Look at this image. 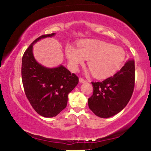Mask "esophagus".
I'll use <instances>...</instances> for the list:
<instances>
[{
	"mask_svg": "<svg viewBox=\"0 0 151 151\" xmlns=\"http://www.w3.org/2000/svg\"><path fill=\"white\" fill-rule=\"evenodd\" d=\"M79 81H80L81 83H84V82H86V80L85 79H84L83 77H80L79 78Z\"/></svg>",
	"mask_w": 151,
	"mask_h": 151,
	"instance_id": "esophagus-1",
	"label": "esophagus"
}]
</instances>
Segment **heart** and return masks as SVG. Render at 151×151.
<instances>
[{"label":"heart","mask_w":151,"mask_h":151,"mask_svg":"<svg viewBox=\"0 0 151 151\" xmlns=\"http://www.w3.org/2000/svg\"><path fill=\"white\" fill-rule=\"evenodd\" d=\"M78 47L68 46L66 55L71 67L77 70L88 60L91 73L97 78H105L116 72L125 59V52L121 47L96 40H84L78 42Z\"/></svg>","instance_id":"heart-1"}]
</instances>
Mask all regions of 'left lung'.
I'll return each mask as SVG.
<instances>
[{"mask_svg": "<svg viewBox=\"0 0 151 151\" xmlns=\"http://www.w3.org/2000/svg\"><path fill=\"white\" fill-rule=\"evenodd\" d=\"M93 94L88 105L99 117L109 118L120 112L132 96L135 86V62L130 59L119 72L102 81H92Z\"/></svg>", "mask_w": 151, "mask_h": 151, "instance_id": "left-lung-1", "label": "left lung"}]
</instances>
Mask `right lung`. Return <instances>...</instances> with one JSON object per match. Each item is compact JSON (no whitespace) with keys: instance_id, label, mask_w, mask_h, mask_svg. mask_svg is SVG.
I'll return each instance as SVG.
<instances>
[{"instance_id":"add662e5","label":"right lung","mask_w":151,"mask_h":151,"mask_svg":"<svg viewBox=\"0 0 151 151\" xmlns=\"http://www.w3.org/2000/svg\"><path fill=\"white\" fill-rule=\"evenodd\" d=\"M55 35H43L35 40L22 58V81L26 97L37 114L47 118L55 116L66 108L69 93L79 83V77L62 65L46 68L35 60L32 45Z\"/></svg>"}]
</instances>
